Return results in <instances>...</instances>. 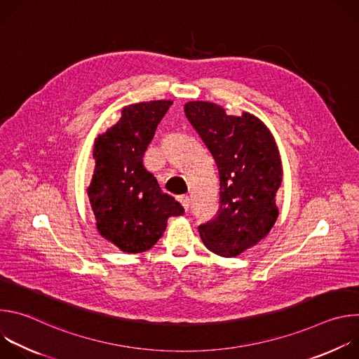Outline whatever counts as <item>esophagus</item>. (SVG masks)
<instances>
[{"instance_id": "1", "label": "esophagus", "mask_w": 359, "mask_h": 359, "mask_svg": "<svg viewBox=\"0 0 359 359\" xmlns=\"http://www.w3.org/2000/svg\"><path fill=\"white\" fill-rule=\"evenodd\" d=\"M179 201L182 203V206H183L184 210L187 212V210H189V206H190V198H189V196H179Z\"/></svg>"}]
</instances>
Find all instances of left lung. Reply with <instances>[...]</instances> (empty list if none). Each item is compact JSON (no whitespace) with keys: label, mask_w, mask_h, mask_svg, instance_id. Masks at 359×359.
Wrapping results in <instances>:
<instances>
[{"label":"left lung","mask_w":359,"mask_h":359,"mask_svg":"<svg viewBox=\"0 0 359 359\" xmlns=\"http://www.w3.org/2000/svg\"><path fill=\"white\" fill-rule=\"evenodd\" d=\"M184 115L210 150L220 177L216 216L198 226L203 244L236 257L263 240L277 217L280 153L267 126L251 114L227 115L212 102H187Z\"/></svg>","instance_id":"left-lung-1"}]
</instances>
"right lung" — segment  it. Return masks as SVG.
<instances>
[{"label": "right lung", "mask_w": 359, "mask_h": 359, "mask_svg": "<svg viewBox=\"0 0 359 359\" xmlns=\"http://www.w3.org/2000/svg\"><path fill=\"white\" fill-rule=\"evenodd\" d=\"M172 104L150 100L129 105L116 125L95 139L88 196L96 229L126 252L151 248L166 230L168 219L184 213L143 166L147 144Z\"/></svg>", "instance_id": "add662e5"}]
</instances>
